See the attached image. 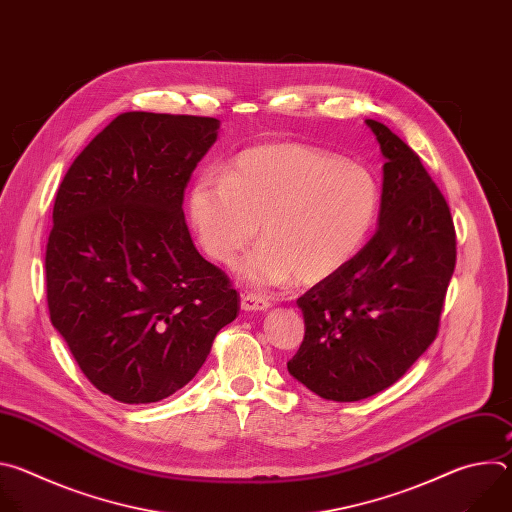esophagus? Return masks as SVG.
<instances>
[{
  "instance_id": "esophagus-1",
  "label": "esophagus",
  "mask_w": 512,
  "mask_h": 512,
  "mask_svg": "<svg viewBox=\"0 0 512 512\" xmlns=\"http://www.w3.org/2000/svg\"><path fill=\"white\" fill-rule=\"evenodd\" d=\"M271 306V302L265 298V296H259V294H251V291H247V294L241 296V308L245 312H263Z\"/></svg>"
}]
</instances>
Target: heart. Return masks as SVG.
Wrapping results in <instances>:
<instances>
[{
    "label": "heart",
    "mask_w": 512,
    "mask_h": 512,
    "mask_svg": "<svg viewBox=\"0 0 512 512\" xmlns=\"http://www.w3.org/2000/svg\"><path fill=\"white\" fill-rule=\"evenodd\" d=\"M381 210L371 170L304 143H263L241 152L225 176L206 172L190 190L188 212L208 257L245 263L257 285L316 283L344 267L369 239Z\"/></svg>",
    "instance_id": "heart-1"
}]
</instances>
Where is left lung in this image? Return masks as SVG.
<instances>
[{
    "label": "left lung",
    "instance_id": "left-lung-1",
    "mask_svg": "<svg viewBox=\"0 0 512 512\" xmlns=\"http://www.w3.org/2000/svg\"><path fill=\"white\" fill-rule=\"evenodd\" d=\"M385 156L379 229L344 267L298 300L306 334L287 371L330 401L397 383L440 330L456 267L450 206L419 156L367 119Z\"/></svg>",
    "mask_w": 512,
    "mask_h": 512
}]
</instances>
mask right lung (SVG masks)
Segmentation results:
<instances>
[{
	"instance_id": "1",
	"label": "right lung",
	"mask_w": 512,
	"mask_h": 512,
	"mask_svg": "<svg viewBox=\"0 0 512 512\" xmlns=\"http://www.w3.org/2000/svg\"><path fill=\"white\" fill-rule=\"evenodd\" d=\"M216 135L214 117L121 113L58 186L50 322L115 401L156 403L182 389L239 314L237 289L196 251L182 210Z\"/></svg>"
}]
</instances>
